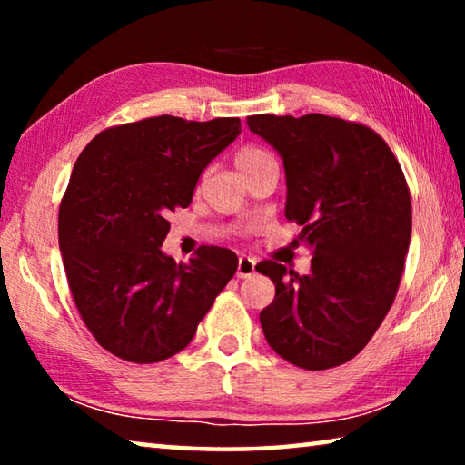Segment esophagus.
<instances>
[{
	"mask_svg": "<svg viewBox=\"0 0 465 465\" xmlns=\"http://www.w3.org/2000/svg\"><path fill=\"white\" fill-rule=\"evenodd\" d=\"M254 269H256V261H254V258L240 256V261H238V277H240V279L252 277V274H254Z\"/></svg>",
	"mask_w": 465,
	"mask_h": 465,
	"instance_id": "1",
	"label": "esophagus"
}]
</instances>
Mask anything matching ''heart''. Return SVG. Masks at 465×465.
Instances as JSON below:
<instances>
[{
    "mask_svg": "<svg viewBox=\"0 0 465 465\" xmlns=\"http://www.w3.org/2000/svg\"><path fill=\"white\" fill-rule=\"evenodd\" d=\"M264 157H271V153L266 152V149L258 147V145H243L238 153H235V166H238L240 172L248 170L258 163Z\"/></svg>",
    "mask_w": 465,
    "mask_h": 465,
    "instance_id": "obj_1",
    "label": "heart"
}]
</instances>
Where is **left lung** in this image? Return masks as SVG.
Instances as JSON below:
<instances>
[{"label": "left lung", "instance_id": "1", "mask_svg": "<svg viewBox=\"0 0 465 465\" xmlns=\"http://www.w3.org/2000/svg\"><path fill=\"white\" fill-rule=\"evenodd\" d=\"M248 127L281 153L285 217L313 252L310 274L256 264L277 289L261 312L264 338L295 367H338L365 349L396 299L412 233L411 188L367 124L312 113L254 114Z\"/></svg>", "mask_w": 465, "mask_h": 465}]
</instances>
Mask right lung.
Wrapping results in <instances>:
<instances>
[{
	"label": "right lung",
	"mask_w": 465,
	"mask_h": 465,
	"mask_svg": "<svg viewBox=\"0 0 465 465\" xmlns=\"http://www.w3.org/2000/svg\"><path fill=\"white\" fill-rule=\"evenodd\" d=\"M242 133L162 114L98 133L59 204V250L85 328L114 357L160 363L186 349L238 271L232 250L201 246L191 264L160 250L170 211L186 209L203 170Z\"/></svg>",
	"instance_id": "1"
}]
</instances>
